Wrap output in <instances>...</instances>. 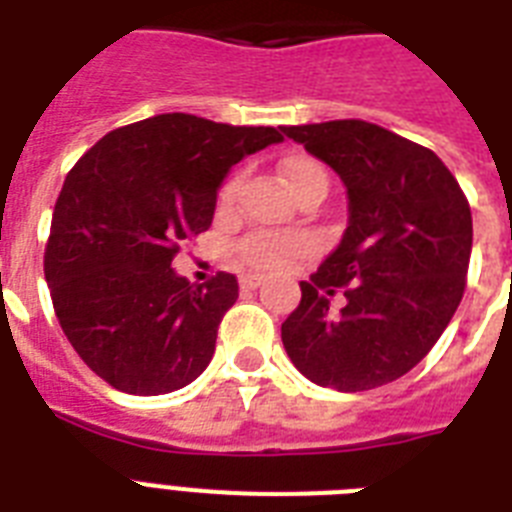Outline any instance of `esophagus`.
<instances>
[{"instance_id": "esophagus-1", "label": "esophagus", "mask_w": 512, "mask_h": 512, "mask_svg": "<svg viewBox=\"0 0 512 512\" xmlns=\"http://www.w3.org/2000/svg\"><path fill=\"white\" fill-rule=\"evenodd\" d=\"M263 287V279L260 276H241V289H257Z\"/></svg>"}]
</instances>
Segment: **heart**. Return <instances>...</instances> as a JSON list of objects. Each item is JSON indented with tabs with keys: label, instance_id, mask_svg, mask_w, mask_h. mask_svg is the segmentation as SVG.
I'll use <instances>...</instances> for the list:
<instances>
[{
	"label": "heart",
	"instance_id": "obj_1",
	"mask_svg": "<svg viewBox=\"0 0 512 512\" xmlns=\"http://www.w3.org/2000/svg\"><path fill=\"white\" fill-rule=\"evenodd\" d=\"M281 177L289 185V191H295L297 185H303L311 177L327 180V172L308 156H289L281 162ZM233 191H236V180L225 183L220 201L228 204L233 199ZM300 252H303V241L295 239V236H276V233H252L239 244L241 260L252 265L255 271H279V268L292 263Z\"/></svg>",
	"mask_w": 512,
	"mask_h": 512
}]
</instances>
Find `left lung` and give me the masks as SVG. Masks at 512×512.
<instances>
[{
  "label": "left lung",
  "instance_id": "left-lung-1",
  "mask_svg": "<svg viewBox=\"0 0 512 512\" xmlns=\"http://www.w3.org/2000/svg\"><path fill=\"white\" fill-rule=\"evenodd\" d=\"M335 170L348 193V228L281 324L297 372L342 393L404 377L449 327L465 292L473 217L433 151L377 124L281 127ZM337 288L346 305L328 308Z\"/></svg>",
  "mask_w": 512,
  "mask_h": 512
}]
</instances>
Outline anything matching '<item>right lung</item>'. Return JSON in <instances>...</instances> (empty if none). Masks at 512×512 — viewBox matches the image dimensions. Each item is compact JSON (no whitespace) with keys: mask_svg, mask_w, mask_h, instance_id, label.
Here are the masks:
<instances>
[{"mask_svg":"<svg viewBox=\"0 0 512 512\" xmlns=\"http://www.w3.org/2000/svg\"><path fill=\"white\" fill-rule=\"evenodd\" d=\"M281 140L273 127L159 114L108 132L68 172L44 279L68 342L108 385L162 396L207 369L239 281L196 287L172 257L212 225L233 164Z\"/></svg>","mask_w":512,"mask_h":512,"instance_id":"right-lung-1","label":"right lung"}]
</instances>
